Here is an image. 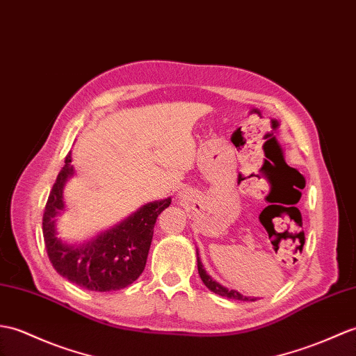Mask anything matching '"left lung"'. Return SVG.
<instances>
[{"mask_svg": "<svg viewBox=\"0 0 356 356\" xmlns=\"http://www.w3.org/2000/svg\"><path fill=\"white\" fill-rule=\"evenodd\" d=\"M197 267H198V275H200L203 284L209 288V290L212 293H216L221 297H227V299H235V300H243V302H247V300H256V299H252V297H245L243 294H239L238 291L235 290H227V288H225L222 285H220L217 280H213L208 273H206V270L203 268V264L200 261V258H198V252H197Z\"/></svg>", "mask_w": 356, "mask_h": 356, "instance_id": "1", "label": "left lung"}]
</instances>
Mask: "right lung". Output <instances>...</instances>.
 Wrapping results in <instances>:
<instances>
[{
  "label": "right lung",
  "mask_w": 356,
  "mask_h": 356,
  "mask_svg": "<svg viewBox=\"0 0 356 356\" xmlns=\"http://www.w3.org/2000/svg\"><path fill=\"white\" fill-rule=\"evenodd\" d=\"M71 153L66 154L49 191L42 217V232L49 262L60 276L89 291H117L140 276L147 264L156 218L171 204V198L143 206L121 225L98 235L85 245L63 244L56 235L54 221L63 209V185L72 176Z\"/></svg>",
  "instance_id": "add662e5"
}]
</instances>
